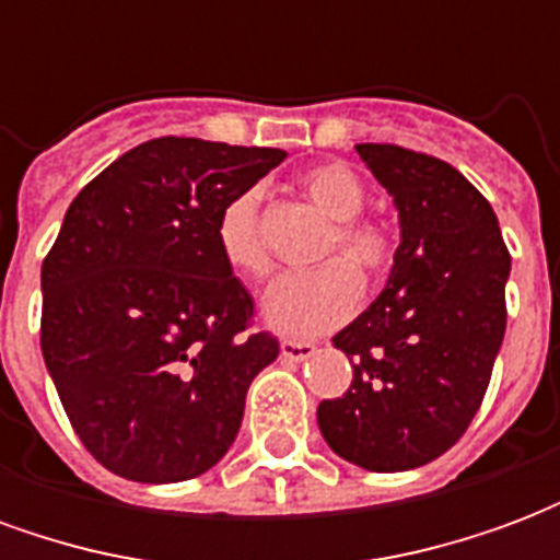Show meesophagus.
Segmentation results:
<instances>
[{
    "label": "esophagus",
    "mask_w": 560,
    "mask_h": 560,
    "mask_svg": "<svg viewBox=\"0 0 560 560\" xmlns=\"http://www.w3.org/2000/svg\"><path fill=\"white\" fill-rule=\"evenodd\" d=\"M281 360H288V363H303L308 360L312 353H315V345L312 341H296V339H284L279 345Z\"/></svg>",
    "instance_id": "esophagus-1"
}]
</instances>
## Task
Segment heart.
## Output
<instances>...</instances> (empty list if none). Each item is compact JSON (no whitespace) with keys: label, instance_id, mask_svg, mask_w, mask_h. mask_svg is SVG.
<instances>
[{"label":"heart","instance_id":"obj_1","mask_svg":"<svg viewBox=\"0 0 560 560\" xmlns=\"http://www.w3.org/2000/svg\"><path fill=\"white\" fill-rule=\"evenodd\" d=\"M303 195L324 215L336 221L320 257L341 256V261L320 264L303 276H284L264 296V317L284 336H317L339 327L357 312L363 296L361 269L369 279L384 276L393 260V240L384 224L360 215L365 185L353 167L341 161L312 164L300 173ZM215 245L221 260L240 279L260 281L269 272L267 245L260 240V191L245 188L233 195L215 221Z\"/></svg>","mask_w":560,"mask_h":560}]
</instances>
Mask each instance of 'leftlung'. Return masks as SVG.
Segmentation results:
<instances>
[{
    "label": "left lung",
    "mask_w": 560,
    "mask_h": 560,
    "mask_svg": "<svg viewBox=\"0 0 560 560\" xmlns=\"http://www.w3.org/2000/svg\"><path fill=\"white\" fill-rule=\"evenodd\" d=\"M399 209L384 293L332 339L353 363L341 399L317 405L332 453L377 474L420 468L480 411L506 329L510 252L489 200L446 161L357 143Z\"/></svg>",
    "instance_id": "1"
}]
</instances>
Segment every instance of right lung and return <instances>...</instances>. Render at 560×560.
<instances>
[{
    "instance_id": "add662e5",
    "label": "right lung",
    "mask_w": 560,
    "mask_h": 560,
    "mask_svg": "<svg viewBox=\"0 0 560 560\" xmlns=\"http://www.w3.org/2000/svg\"><path fill=\"white\" fill-rule=\"evenodd\" d=\"M284 149L155 138L83 185L42 264V353L74 432L104 468L179 482L219 462L245 393L279 357L221 260V207Z\"/></svg>"
}]
</instances>
